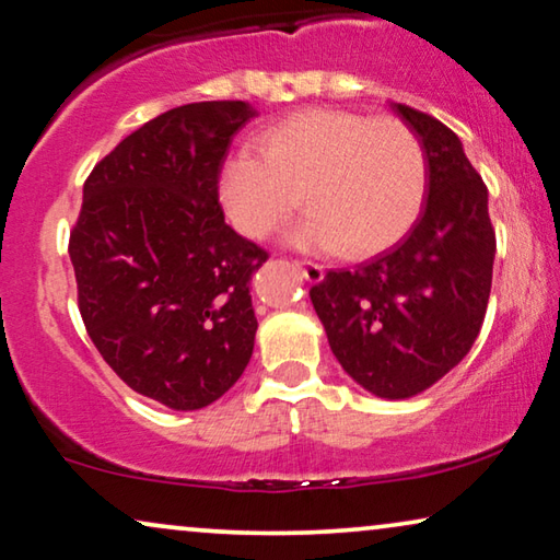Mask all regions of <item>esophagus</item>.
<instances>
[{"label": "esophagus", "mask_w": 560, "mask_h": 560, "mask_svg": "<svg viewBox=\"0 0 560 560\" xmlns=\"http://www.w3.org/2000/svg\"><path fill=\"white\" fill-rule=\"evenodd\" d=\"M295 267H298L300 272H303V278H305L307 282H320L323 278H326V267H323V265L300 260V262H295Z\"/></svg>", "instance_id": "obj_1"}]
</instances>
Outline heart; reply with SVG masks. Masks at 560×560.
Instances as JSON below:
<instances>
[{
    "mask_svg": "<svg viewBox=\"0 0 560 560\" xmlns=\"http://www.w3.org/2000/svg\"><path fill=\"white\" fill-rule=\"evenodd\" d=\"M303 205L311 214L288 245L311 253L371 257L394 247L417 222L427 194V156L396 118L315 108L272 126L257 153L226 159L220 197L249 240L280 230Z\"/></svg>",
    "mask_w": 560,
    "mask_h": 560,
    "instance_id": "obj_1",
    "label": "heart"
}]
</instances>
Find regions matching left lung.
<instances>
[{"mask_svg": "<svg viewBox=\"0 0 560 560\" xmlns=\"http://www.w3.org/2000/svg\"><path fill=\"white\" fill-rule=\"evenodd\" d=\"M427 156V197L411 232L355 270L311 288L330 351L378 399L427 392L465 359L488 311L495 232L488 189L462 141L409 105H388Z\"/></svg>", "mask_w": 560, "mask_h": 560, "instance_id": "left-lung-1", "label": "left lung"}]
</instances>
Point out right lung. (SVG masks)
Wrapping results in <instances>:
<instances>
[{"label": "right lung", "mask_w": 560, "mask_h": 560, "mask_svg": "<svg viewBox=\"0 0 560 560\" xmlns=\"http://www.w3.org/2000/svg\"><path fill=\"white\" fill-rule=\"evenodd\" d=\"M245 101L186 103L126 136L83 186L70 232L80 315L133 392L194 411L253 359L249 280L267 253L224 222L220 172Z\"/></svg>", "instance_id": "obj_1"}]
</instances>
